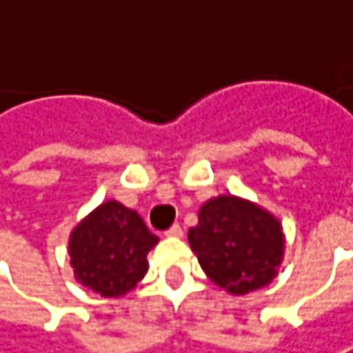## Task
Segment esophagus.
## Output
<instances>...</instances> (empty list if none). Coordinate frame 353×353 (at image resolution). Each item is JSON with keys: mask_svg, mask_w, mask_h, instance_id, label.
I'll use <instances>...</instances> for the list:
<instances>
[{"mask_svg": "<svg viewBox=\"0 0 353 353\" xmlns=\"http://www.w3.org/2000/svg\"><path fill=\"white\" fill-rule=\"evenodd\" d=\"M166 237H183V227H181V225H172V227L166 231Z\"/></svg>", "mask_w": 353, "mask_h": 353, "instance_id": "1", "label": "esophagus"}]
</instances>
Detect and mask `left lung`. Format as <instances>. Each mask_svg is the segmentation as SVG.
<instances>
[{
	"label": "left lung",
	"mask_w": 353,
	"mask_h": 353,
	"mask_svg": "<svg viewBox=\"0 0 353 353\" xmlns=\"http://www.w3.org/2000/svg\"><path fill=\"white\" fill-rule=\"evenodd\" d=\"M189 243L207 277L231 295L269 285L285 253L279 219L235 194H219L201 207Z\"/></svg>",
	"instance_id": "1"
}]
</instances>
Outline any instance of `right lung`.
Segmentation results:
<instances>
[{
  "mask_svg": "<svg viewBox=\"0 0 353 353\" xmlns=\"http://www.w3.org/2000/svg\"><path fill=\"white\" fill-rule=\"evenodd\" d=\"M157 243L137 211L106 201L70 233V265L84 288L102 297H122L146 275V255Z\"/></svg>",
  "mask_w": 353,
  "mask_h": 353,
  "instance_id": "obj_1",
  "label": "right lung"
}]
</instances>
